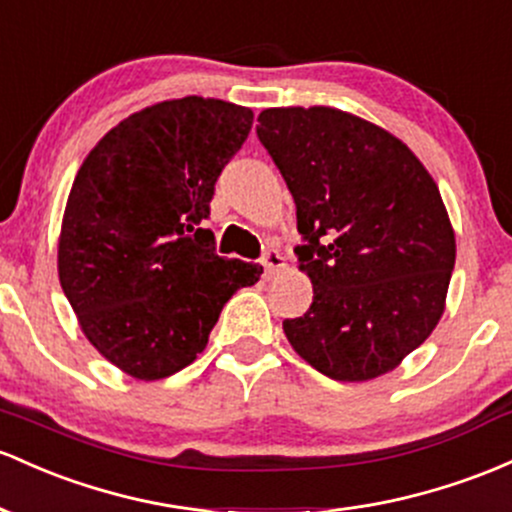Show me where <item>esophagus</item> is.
<instances>
[{
  "instance_id": "1",
  "label": "esophagus",
  "mask_w": 512,
  "mask_h": 512,
  "mask_svg": "<svg viewBox=\"0 0 512 512\" xmlns=\"http://www.w3.org/2000/svg\"><path fill=\"white\" fill-rule=\"evenodd\" d=\"M262 267H265L267 277H274V274H277V272H282V269L286 267L282 252H279V250H267L265 257H262Z\"/></svg>"
}]
</instances>
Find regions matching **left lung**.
<instances>
[{"instance_id": "1", "label": "left lung", "mask_w": 512, "mask_h": 512, "mask_svg": "<svg viewBox=\"0 0 512 512\" xmlns=\"http://www.w3.org/2000/svg\"><path fill=\"white\" fill-rule=\"evenodd\" d=\"M257 121L294 196L299 269L313 284L286 338L335 381L391 372L445 313L457 243L435 179L406 143L347 111L282 106Z\"/></svg>"}]
</instances>
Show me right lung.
<instances>
[{
    "label": "right lung",
    "mask_w": 512,
    "mask_h": 512,
    "mask_svg": "<svg viewBox=\"0 0 512 512\" xmlns=\"http://www.w3.org/2000/svg\"><path fill=\"white\" fill-rule=\"evenodd\" d=\"M250 128L252 111L230 101H160L111 128L72 182L60 286L87 340L133 379L192 364L226 301L260 279L199 228Z\"/></svg>",
    "instance_id": "1"
}]
</instances>
